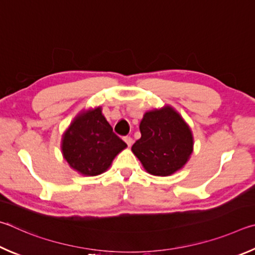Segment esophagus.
Listing matches in <instances>:
<instances>
[{
  "label": "esophagus",
  "mask_w": 255,
  "mask_h": 255,
  "mask_svg": "<svg viewBox=\"0 0 255 255\" xmlns=\"http://www.w3.org/2000/svg\"><path fill=\"white\" fill-rule=\"evenodd\" d=\"M124 141L127 142V144H128V146H131L132 143H133V139H132L131 136H124Z\"/></svg>",
  "instance_id": "obj_1"
}]
</instances>
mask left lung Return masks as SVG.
I'll use <instances>...</instances> for the list:
<instances>
[{
    "mask_svg": "<svg viewBox=\"0 0 255 255\" xmlns=\"http://www.w3.org/2000/svg\"><path fill=\"white\" fill-rule=\"evenodd\" d=\"M141 137L132 152L153 176H170L185 166L194 148L191 131L171 106L149 111L140 123Z\"/></svg>",
    "mask_w": 255,
    "mask_h": 255,
    "instance_id": "8db88e82",
    "label": "left lung"
}]
</instances>
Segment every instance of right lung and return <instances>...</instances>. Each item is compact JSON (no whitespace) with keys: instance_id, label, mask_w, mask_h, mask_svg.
<instances>
[{"instance_id":"right-lung-1","label":"right lung","mask_w":255,"mask_h":255,"mask_svg":"<svg viewBox=\"0 0 255 255\" xmlns=\"http://www.w3.org/2000/svg\"><path fill=\"white\" fill-rule=\"evenodd\" d=\"M127 143L113 132L102 109L79 113L62 135V155L74 170L84 176L101 175Z\"/></svg>"}]
</instances>
